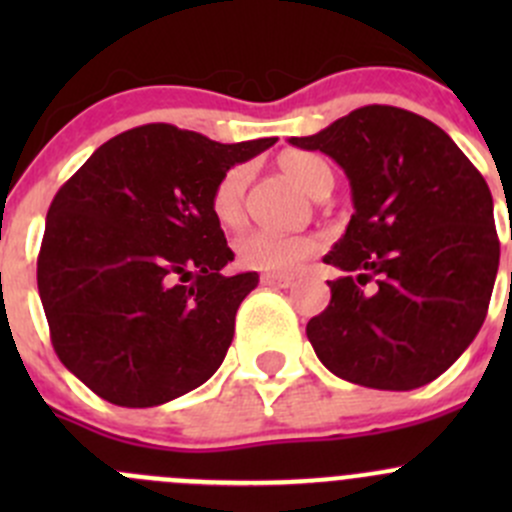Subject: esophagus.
<instances>
[{"label":"esophagus","instance_id":"esophagus-1","mask_svg":"<svg viewBox=\"0 0 512 512\" xmlns=\"http://www.w3.org/2000/svg\"><path fill=\"white\" fill-rule=\"evenodd\" d=\"M262 285L267 287H289L292 285V277H285V275H262Z\"/></svg>","mask_w":512,"mask_h":512}]
</instances>
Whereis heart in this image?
<instances>
[{
	"instance_id": "1",
	"label": "heart",
	"mask_w": 512,
	"mask_h": 512,
	"mask_svg": "<svg viewBox=\"0 0 512 512\" xmlns=\"http://www.w3.org/2000/svg\"><path fill=\"white\" fill-rule=\"evenodd\" d=\"M280 170L299 190H304L312 198H317L322 190L334 185V173L329 163L314 153L289 151L280 156ZM247 183H250V168L235 165L213 188L210 210L223 227H237L245 220ZM319 250H322V240L317 235H270V232L255 230L245 232L235 242L240 265L267 272V275H292Z\"/></svg>"
}]
</instances>
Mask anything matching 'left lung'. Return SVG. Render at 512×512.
Masks as SVG:
<instances>
[{"mask_svg": "<svg viewBox=\"0 0 512 512\" xmlns=\"http://www.w3.org/2000/svg\"><path fill=\"white\" fill-rule=\"evenodd\" d=\"M289 143L322 151L352 185V220L324 255L344 277L307 324L319 361L369 389L428 384L488 314L500 262L488 183L443 128L396 106L356 108Z\"/></svg>", "mask_w": 512, "mask_h": 512, "instance_id": "8db88e82", "label": "left lung"}]
</instances>
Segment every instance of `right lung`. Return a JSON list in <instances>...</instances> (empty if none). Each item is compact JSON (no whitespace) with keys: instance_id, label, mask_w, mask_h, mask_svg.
<instances>
[{"instance_id":"1","label":"right lung","mask_w":512,"mask_h":512,"mask_svg":"<svg viewBox=\"0 0 512 512\" xmlns=\"http://www.w3.org/2000/svg\"><path fill=\"white\" fill-rule=\"evenodd\" d=\"M277 138L218 143L170 123L118 133L56 193L36 285L61 364L94 394L148 409L223 364L257 272L235 260L210 210L218 180Z\"/></svg>"}]
</instances>
